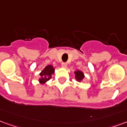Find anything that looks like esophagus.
Instances as JSON below:
<instances>
[{"label":"esophagus","instance_id":"34e87169","mask_svg":"<svg viewBox=\"0 0 127 127\" xmlns=\"http://www.w3.org/2000/svg\"><path fill=\"white\" fill-rule=\"evenodd\" d=\"M61 66L64 67V68H66V66H67V63H61Z\"/></svg>","mask_w":127,"mask_h":127}]
</instances>
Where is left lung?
Instances as JSON below:
<instances>
[{"instance_id":"1","label":"left lung","mask_w":127,"mask_h":127,"mask_svg":"<svg viewBox=\"0 0 127 127\" xmlns=\"http://www.w3.org/2000/svg\"><path fill=\"white\" fill-rule=\"evenodd\" d=\"M75 77L77 81H79V82H81L83 79V78L85 77V75H84L82 71H79V70H77V71H75Z\"/></svg>"}]
</instances>
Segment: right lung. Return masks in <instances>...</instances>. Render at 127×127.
<instances>
[{
    "label": "right lung",
    "instance_id": "1",
    "mask_svg": "<svg viewBox=\"0 0 127 127\" xmlns=\"http://www.w3.org/2000/svg\"><path fill=\"white\" fill-rule=\"evenodd\" d=\"M54 73V68L52 65H48L42 70V72L40 73V78L39 79V81L40 83H44L48 81L52 77V75Z\"/></svg>",
    "mask_w": 127,
    "mask_h": 127
}]
</instances>
